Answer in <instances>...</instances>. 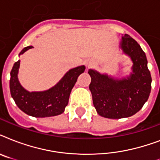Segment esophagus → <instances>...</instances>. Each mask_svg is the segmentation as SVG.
<instances>
[{"label": "esophagus", "instance_id": "34e87169", "mask_svg": "<svg viewBox=\"0 0 160 160\" xmlns=\"http://www.w3.org/2000/svg\"><path fill=\"white\" fill-rule=\"evenodd\" d=\"M90 65H91V64H90V63H87V66H88V67H89V66H90Z\"/></svg>", "mask_w": 160, "mask_h": 160}]
</instances>
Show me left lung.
<instances>
[{"label": "left lung", "instance_id": "obj_1", "mask_svg": "<svg viewBox=\"0 0 160 160\" xmlns=\"http://www.w3.org/2000/svg\"><path fill=\"white\" fill-rule=\"evenodd\" d=\"M120 48L133 62L132 73L119 80L89 70L91 77L90 90L93 104L100 116L121 119L132 116L141 109L149 99L151 90V75L145 53L138 42L125 34Z\"/></svg>", "mask_w": 160, "mask_h": 160}]
</instances>
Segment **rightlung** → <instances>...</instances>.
I'll return each instance as SVG.
<instances>
[{"label":"right lung","instance_id":"add662e5","mask_svg":"<svg viewBox=\"0 0 160 160\" xmlns=\"http://www.w3.org/2000/svg\"><path fill=\"white\" fill-rule=\"evenodd\" d=\"M32 46H27L19 55L25 53ZM20 60L14 64L11 71L10 90L11 97L19 109L28 115L39 118L55 116L62 114L68 105L70 92L76 83L78 76L85 71V65L73 68L51 89L39 92H29L21 85L18 80Z\"/></svg>","mask_w":160,"mask_h":160}]
</instances>
